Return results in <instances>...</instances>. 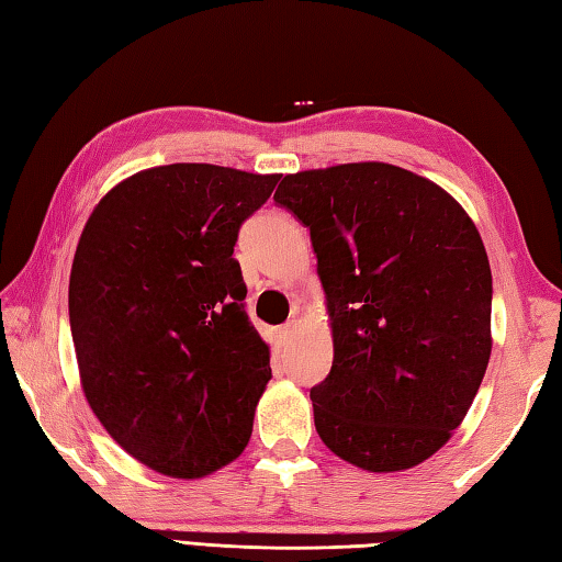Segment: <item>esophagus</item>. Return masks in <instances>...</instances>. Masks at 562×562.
Masks as SVG:
<instances>
[{
	"label": "esophagus",
	"instance_id": "obj_1",
	"mask_svg": "<svg viewBox=\"0 0 562 562\" xmlns=\"http://www.w3.org/2000/svg\"><path fill=\"white\" fill-rule=\"evenodd\" d=\"M297 327H301V323H297L295 317H291L289 323H285V325H281V327H279V339L283 341V345H289V341H291V339L297 335Z\"/></svg>",
	"mask_w": 562,
	"mask_h": 562
}]
</instances>
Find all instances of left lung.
I'll use <instances>...</instances> for the list:
<instances>
[{
    "label": "left lung",
    "instance_id": "8db88e82",
    "mask_svg": "<svg viewBox=\"0 0 562 562\" xmlns=\"http://www.w3.org/2000/svg\"><path fill=\"white\" fill-rule=\"evenodd\" d=\"M317 257L331 329L315 429L341 461L397 473L461 425L492 351V273L475 223L449 191L387 162L285 175Z\"/></svg>",
    "mask_w": 562,
    "mask_h": 562
}]
</instances>
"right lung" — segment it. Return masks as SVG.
<instances>
[{
  "instance_id": "add662e5",
  "label": "right lung",
  "mask_w": 562,
  "mask_h": 562,
  "mask_svg": "<svg viewBox=\"0 0 562 562\" xmlns=\"http://www.w3.org/2000/svg\"><path fill=\"white\" fill-rule=\"evenodd\" d=\"M281 175L177 162L104 193L79 237L70 327L97 419L153 471L199 480L245 451L271 351L245 313L237 231Z\"/></svg>"
}]
</instances>
